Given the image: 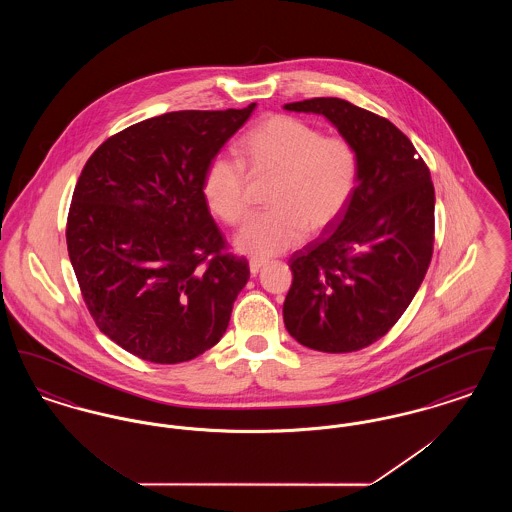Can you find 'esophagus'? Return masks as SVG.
I'll return each mask as SVG.
<instances>
[{
  "instance_id": "1",
  "label": "esophagus",
  "mask_w": 512,
  "mask_h": 512,
  "mask_svg": "<svg viewBox=\"0 0 512 512\" xmlns=\"http://www.w3.org/2000/svg\"><path fill=\"white\" fill-rule=\"evenodd\" d=\"M263 267H267V261H257V259H253V261L249 263V272L255 276V274H259V270Z\"/></svg>"
}]
</instances>
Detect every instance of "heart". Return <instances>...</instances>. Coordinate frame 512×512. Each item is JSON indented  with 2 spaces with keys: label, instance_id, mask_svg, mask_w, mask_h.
Segmentation results:
<instances>
[{
  "label": "heart",
  "instance_id": "obj_1",
  "mask_svg": "<svg viewBox=\"0 0 512 512\" xmlns=\"http://www.w3.org/2000/svg\"><path fill=\"white\" fill-rule=\"evenodd\" d=\"M240 155L253 174L276 172L268 195L270 211L247 220L236 249L267 259L292 249L307 230L322 232L340 219L357 186V151L341 136H322L315 126L288 115H270L240 140ZM211 213L228 224L245 219L244 167L217 155L203 176Z\"/></svg>",
  "mask_w": 512,
  "mask_h": 512
}]
</instances>
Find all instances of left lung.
<instances>
[{
  "instance_id": "left-lung-1",
  "label": "left lung",
  "mask_w": 512,
  "mask_h": 512,
  "mask_svg": "<svg viewBox=\"0 0 512 512\" xmlns=\"http://www.w3.org/2000/svg\"><path fill=\"white\" fill-rule=\"evenodd\" d=\"M332 122L357 151V186L340 219L290 259V336L349 353L390 332L418 292L434 251V184L393 122L340 98L286 103Z\"/></svg>"
}]
</instances>
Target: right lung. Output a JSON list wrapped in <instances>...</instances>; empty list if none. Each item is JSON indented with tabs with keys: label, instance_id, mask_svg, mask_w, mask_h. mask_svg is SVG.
Returning a JSON list of instances; mask_svg holds the SVG:
<instances>
[{
	"label": "right lung",
	"instance_id": "obj_1",
	"mask_svg": "<svg viewBox=\"0 0 512 512\" xmlns=\"http://www.w3.org/2000/svg\"><path fill=\"white\" fill-rule=\"evenodd\" d=\"M255 105L136 122L105 140L76 182L67 249L84 303L107 338L144 361L176 365L217 345L249 280L201 186Z\"/></svg>",
	"mask_w": 512,
	"mask_h": 512
}]
</instances>
